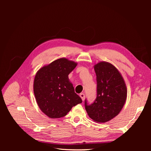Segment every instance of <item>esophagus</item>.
Returning a JSON list of instances; mask_svg holds the SVG:
<instances>
[{"mask_svg":"<svg viewBox=\"0 0 151 151\" xmlns=\"http://www.w3.org/2000/svg\"><path fill=\"white\" fill-rule=\"evenodd\" d=\"M80 97L81 98L82 100H83V101H84V98H85V95H84V93H80Z\"/></svg>","mask_w":151,"mask_h":151,"instance_id":"obj_1","label":"esophagus"}]
</instances>
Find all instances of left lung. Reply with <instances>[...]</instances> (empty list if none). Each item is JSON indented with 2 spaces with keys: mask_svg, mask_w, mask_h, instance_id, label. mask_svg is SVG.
I'll list each match as a JSON object with an SVG mask.
<instances>
[{
  "mask_svg": "<svg viewBox=\"0 0 151 151\" xmlns=\"http://www.w3.org/2000/svg\"><path fill=\"white\" fill-rule=\"evenodd\" d=\"M97 76V98L85 108L88 116L97 122L111 120L122 109L127 96L124 78L119 70L107 62H100L94 65Z\"/></svg>",
  "mask_w": 151,
  "mask_h": 151,
  "instance_id": "1",
  "label": "left lung"
}]
</instances>
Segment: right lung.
Wrapping results in <instances>:
<instances>
[{
    "label": "right lung",
    "mask_w": 151,
    "mask_h": 151,
    "mask_svg": "<svg viewBox=\"0 0 151 151\" xmlns=\"http://www.w3.org/2000/svg\"><path fill=\"white\" fill-rule=\"evenodd\" d=\"M74 61L62 58L40 68L34 81V92L42 111L51 119L67 115L73 106L82 103L69 79L76 67Z\"/></svg>",
    "instance_id": "right-lung-1"
}]
</instances>
